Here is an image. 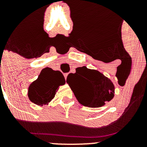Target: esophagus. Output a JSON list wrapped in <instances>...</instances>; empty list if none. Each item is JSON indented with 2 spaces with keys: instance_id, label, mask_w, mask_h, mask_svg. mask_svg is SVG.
<instances>
[{
  "instance_id": "1",
  "label": "esophagus",
  "mask_w": 147,
  "mask_h": 147,
  "mask_svg": "<svg viewBox=\"0 0 147 147\" xmlns=\"http://www.w3.org/2000/svg\"><path fill=\"white\" fill-rule=\"evenodd\" d=\"M63 75H64V77H65V79H66L67 76H68V73H64V74H63Z\"/></svg>"
}]
</instances>
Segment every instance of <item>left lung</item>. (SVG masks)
Wrapping results in <instances>:
<instances>
[{
  "label": "left lung",
  "mask_w": 147,
  "mask_h": 147,
  "mask_svg": "<svg viewBox=\"0 0 147 147\" xmlns=\"http://www.w3.org/2000/svg\"><path fill=\"white\" fill-rule=\"evenodd\" d=\"M66 82L78 102L88 107H101L114 97L115 87L111 79L86 66L76 68L75 73L69 74Z\"/></svg>",
  "instance_id": "obj_1"
}]
</instances>
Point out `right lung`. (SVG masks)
I'll return each mask as SVG.
<instances>
[{
	"instance_id": "add662e5",
	"label": "right lung",
	"mask_w": 147,
	"mask_h": 147,
	"mask_svg": "<svg viewBox=\"0 0 147 147\" xmlns=\"http://www.w3.org/2000/svg\"><path fill=\"white\" fill-rule=\"evenodd\" d=\"M65 83V78L61 72L45 68L42 70L38 79L30 84L28 97L37 105L43 106L54 98L59 86Z\"/></svg>"
}]
</instances>
